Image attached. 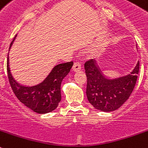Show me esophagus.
<instances>
[{"label":"esophagus","instance_id":"esophagus-1","mask_svg":"<svg viewBox=\"0 0 148 148\" xmlns=\"http://www.w3.org/2000/svg\"><path fill=\"white\" fill-rule=\"evenodd\" d=\"M72 70L74 71H79L81 70V64L80 62H74V65L72 67Z\"/></svg>","mask_w":148,"mask_h":148}]
</instances>
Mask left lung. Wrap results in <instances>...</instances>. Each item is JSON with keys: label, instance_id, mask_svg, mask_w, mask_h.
Instances as JSON below:
<instances>
[{"label": "left lung", "instance_id": "left-lung-1", "mask_svg": "<svg viewBox=\"0 0 148 148\" xmlns=\"http://www.w3.org/2000/svg\"><path fill=\"white\" fill-rule=\"evenodd\" d=\"M139 62L132 71L125 76L109 79L102 73L93 59L84 64L87 77L86 96L95 109L110 112L120 108L133 91L138 74Z\"/></svg>", "mask_w": 148, "mask_h": 148}]
</instances>
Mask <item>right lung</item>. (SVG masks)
Here are the masks:
<instances>
[{
  "label": "right lung",
  "mask_w": 148,
  "mask_h": 148,
  "mask_svg": "<svg viewBox=\"0 0 148 148\" xmlns=\"http://www.w3.org/2000/svg\"><path fill=\"white\" fill-rule=\"evenodd\" d=\"M11 46L14 41L15 38ZM7 74L9 81L17 99L28 108L38 114H47L55 110L60 102L61 84L73 66V62L56 65L46 79L38 85L32 86H22L16 81L10 69L7 56Z\"/></svg>",
  "instance_id": "right-lung-1"
}]
</instances>
